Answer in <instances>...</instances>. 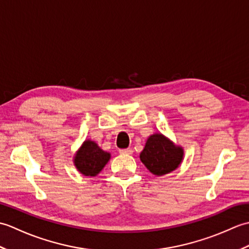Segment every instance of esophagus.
<instances>
[{
    "mask_svg": "<svg viewBox=\"0 0 249 249\" xmlns=\"http://www.w3.org/2000/svg\"><path fill=\"white\" fill-rule=\"evenodd\" d=\"M119 152L121 153V154H128V155L133 154V150H131V149H122Z\"/></svg>",
    "mask_w": 249,
    "mask_h": 249,
    "instance_id": "1",
    "label": "esophagus"
}]
</instances>
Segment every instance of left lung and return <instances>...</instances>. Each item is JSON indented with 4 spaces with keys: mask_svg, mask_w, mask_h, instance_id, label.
Wrapping results in <instances>:
<instances>
[{
    "mask_svg": "<svg viewBox=\"0 0 249 249\" xmlns=\"http://www.w3.org/2000/svg\"><path fill=\"white\" fill-rule=\"evenodd\" d=\"M184 158V150L166 136L155 133L147 138L144 149L140 153V160L147 170L157 177L176 170Z\"/></svg>",
    "mask_w": 249,
    "mask_h": 249,
    "instance_id": "1",
    "label": "left lung"
}]
</instances>
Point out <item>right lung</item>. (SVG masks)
<instances>
[{"label": "right lung", "mask_w": 249, "mask_h": 249, "mask_svg": "<svg viewBox=\"0 0 249 249\" xmlns=\"http://www.w3.org/2000/svg\"><path fill=\"white\" fill-rule=\"evenodd\" d=\"M111 154L100 149L95 141L86 140L73 156V165L86 177H96L110 160Z\"/></svg>", "instance_id": "obj_1"}]
</instances>
